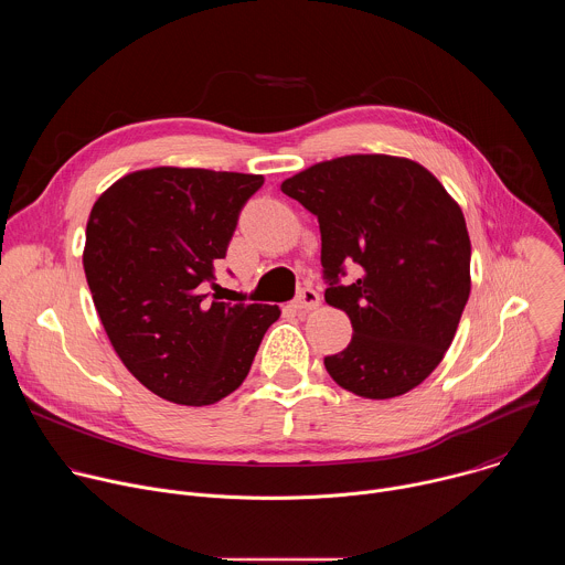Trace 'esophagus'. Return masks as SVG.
<instances>
[{"label": "esophagus", "instance_id": "obj_1", "mask_svg": "<svg viewBox=\"0 0 565 565\" xmlns=\"http://www.w3.org/2000/svg\"><path fill=\"white\" fill-rule=\"evenodd\" d=\"M317 306H319V295H317V290H312V288H301L299 295H297V299H295V308H297V310H312V308H317Z\"/></svg>", "mask_w": 565, "mask_h": 565}]
</instances>
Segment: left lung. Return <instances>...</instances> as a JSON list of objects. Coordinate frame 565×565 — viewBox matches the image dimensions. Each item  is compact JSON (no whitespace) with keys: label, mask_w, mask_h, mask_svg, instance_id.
Here are the masks:
<instances>
[{"label":"left lung","mask_w":565,"mask_h":565,"mask_svg":"<svg viewBox=\"0 0 565 565\" xmlns=\"http://www.w3.org/2000/svg\"><path fill=\"white\" fill-rule=\"evenodd\" d=\"M319 221L327 303L351 344L324 358L347 391L386 399L418 386L449 349L469 299L465 216L440 181L409 158L355 153L281 183ZM359 279L342 285L345 266Z\"/></svg>","instance_id":"1"}]
</instances>
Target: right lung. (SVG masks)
<instances>
[{
    "label": "right lung",
    "mask_w": 565,
    "mask_h": 565,
    "mask_svg": "<svg viewBox=\"0 0 565 565\" xmlns=\"http://www.w3.org/2000/svg\"><path fill=\"white\" fill-rule=\"evenodd\" d=\"M259 174L140 170L116 181L87 223L85 275L122 364L177 405H214L246 380L281 310L227 303L205 288Z\"/></svg>",
    "instance_id": "obj_1"
}]
</instances>
